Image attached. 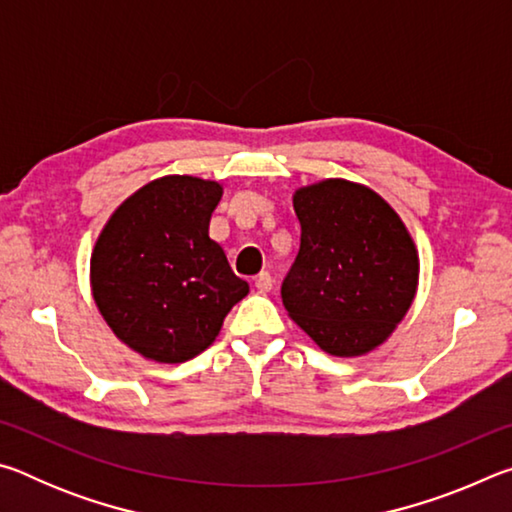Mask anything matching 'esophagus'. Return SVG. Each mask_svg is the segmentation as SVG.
<instances>
[{"mask_svg": "<svg viewBox=\"0 0 512 512\" xmlns=\"http://www.w3.org/2000/svg\"><path fill=\"white\" fill-rule=\"evenodd\" d=\"M255 287L259 293H268L273 289V277L268 271H262L259 275H255Z\"/></svg>", "mask_w": 512, "mask_h": 512, "instance_id": "esophagus-1", "label": "esophagus"}]
</instances>
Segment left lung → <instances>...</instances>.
<instances>
[{"instance_id":"left-lung-1","label":"left lung","mask_w":512,"mask_h":512,"mask_svg":"<svg viewBox=\"0 0 512 512\" xmlns=\"http://www.w3.org/2000/svg\"><path fill=\"white\" fill-rule=\"evenodd\" d=\"M293 210L302 235L282 284L289 316L332 357L379 348L418 291V248L400 214L343 178L296 189Z\"/></svg>"}]
</instances>
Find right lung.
<instances>
[{"label": "right lung", "mask_w": 512, "mask_h": 512, "mask_svg": "<svg viewBox=\"0 0 512 512\" xmlns=\"http://www.w3.org/2000/svg\"><path fill=\"white\" fill-rule=\"evenodd\" d=\"M221 194L216 180H151L112 212L94 244L92 298L117 339L144 359H194L248 296V282L210 239Z\"/></svg>", "instance_id": "right-lung-1"}]
</instances>
